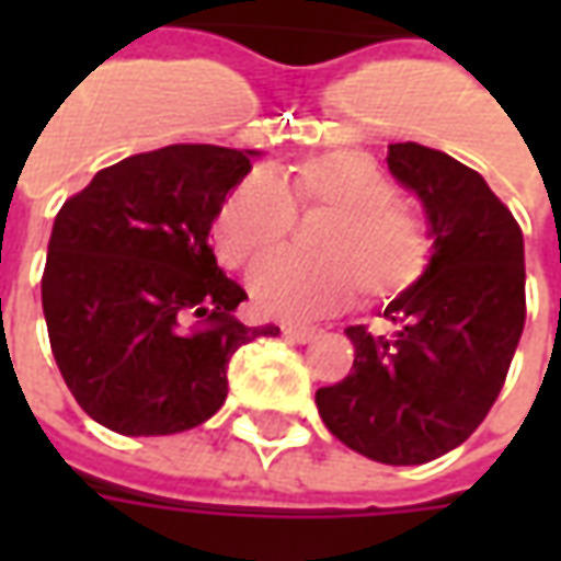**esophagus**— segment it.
<instances>
[{
	"instance_id": "1",
	"label": "esophagus",
	"mask_w": 561,
	"mask_h": 561,
	"mask_svg": "<svg viewBox=\"0 0 561 561\" xmlns=\"http://www.w3.org/2000/svg\"><path fill=\"white\" fill-rule=\"evenodd\" d=\"M282 333H285V336L294 342H312L318 336L316 328H297V324H285V328H282Z\"/></svg>"
}]
</instances>
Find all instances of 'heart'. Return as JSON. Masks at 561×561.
Wrapping results in <instances>:
<instances>
[{"label": "heart", "mask_w": 561, "mask_h": 561, "mask_svg": "<svg viewBox=\"0 0 561 561\" xmlns=\"http://www.w3.org/2000/svg\"><path fill=\"white\" fill-rule=\"evenodd\" d=\"M294 207L333 209L318 233L321 257H273L252 273L249 291L261 316L300 321L336 312L364 285L369 300H390L421 279L430 240L393 201L388 173L364 152H321L270 180L252 173L221 204L216 249L228 267H255L279 252Z\"/></svg>", "instance_id": "obj_1"}]
</instances>
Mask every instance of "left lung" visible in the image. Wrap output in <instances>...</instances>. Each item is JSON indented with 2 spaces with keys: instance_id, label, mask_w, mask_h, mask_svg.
Masks as SVG:
<instances>
[{
  "instance_id": "8db88e82",
  "label": "left lung",
  "mask_w": 561,
  "mask_h": 561,
  "mask_svg": "<svg viewBox=\"0 0 561 561\" xmlns=\"http://www.w3.org/2000/svg\"><path fill=\"white\" fill-rule=\"evenodd\" d=\"M388 168L421 201L433 255L385 309L390 333L345 328L352 373L316 405L342 445L421 466L493 409L526 324V261L519 225L481 173L412 140L390 144Z\"/></svg>"
}]
</instances>
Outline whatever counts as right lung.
<instances>
[{"instance_id":"right-lung-1","label":"right lung","mask_w":561,"mask_h":561,"mask_svg":"<svg viewBox=\"0 0 561 561\" xmlns=\"http://www.w3.org/2000/svg\"><path fill=\"white\" fill-rule=\"evenodd\" d=\"M255 149L173 144L116 161L56 213L42 306L56 366L92 421L119 435L201 426L228 397V360L279 328L231 316L245 291L209 228Z\"/></svg>"}]
</instances>
